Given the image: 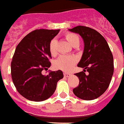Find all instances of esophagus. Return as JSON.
I'll use <instances>...</instances> for the list:
<instances>
[{
	"label": "esophagus",
	"mask_w": 124,
	"mask_h": 124,
	"mask_svg": "<svg viewBox=\"0 0 124 124\" xmlns=\"http://www.w3.org/2000/svg\"><path fill=\"white\" fill-rule=\"evenodd\" d=\"M63 74H64V76L66 77H70V76H71V73H67V72H64Z\"/></svg>",
	"instance_id": "1"
}]
</instances>
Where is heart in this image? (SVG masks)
Instances as JSON below:
<instances>
[{
	"label": "heart",
	"instance_id": "obj_1",
	"mask_svg": "<svg viewBox=\"0 0 124 124\" xmlns=\"http://www.w3.org/2000/svg\"><path fill=\"white\" fill-rule=\"evenodd\" d=\"M65 39L73 47H77L80 44V38L77 34L73 33H67L65 34ZM57 41L55 39H51L49 46V50L52 56L57 54ZM76 63V59L74 57L69 55H61L54 62L55 67L65 71L71 70Z\"/></svg>",
	"mask_w": 124,
	"mask_h": 124
}]
</instances>
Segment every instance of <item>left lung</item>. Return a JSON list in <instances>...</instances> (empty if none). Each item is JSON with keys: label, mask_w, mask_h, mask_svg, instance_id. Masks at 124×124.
<instances>
[{"label": "left lung", "mask_w": 124, "mask_h": 124, "mask_svg": "<svg viewBox=\"0 0 124 124\" xmlns=\"http://www.w3.org/2000/svg\"><path fill=\"white\" fill-rule=\"evenodd\" d=\"M69 31L78 33L85 43L83 55L77 65L84 70L75 74L79 79V85L73 89V93L83 100L96 99L107 90L112 77V53L104 38L95 30L78 26ZM86 70L88 75L84 73Z\"/></svg>", "instance_id": "1"}]
</instances>
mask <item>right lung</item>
Listing matches in <instances>:
<instances>
[{"label": "right lung", "mask_w": 124, "mask_h": 124, "mask_svg": "<svg viewBox=\"0 0 124 124\" xmlns=\"http://www.w3.org/2000/svg\"><path fill=\"white\" fill-rule=\"evenodd\" d=\"M59 30H36L26 35L17 46L11 62V75L16 90L24 98L40 102L53 95L57 83L63 78L61 70L47 75L42 71L51 66L49 46Z\"/></svg>", "instance_id": "1"}]
</instances>
